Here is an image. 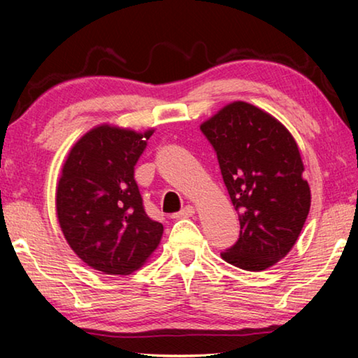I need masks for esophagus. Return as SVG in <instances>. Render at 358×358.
Wrapping results in <instances>:
<instances>
[{
    "mask_svg": "<svg viewBox=\"0 0 358 358\" xmlns=\"http://www.w3.org/2000/svg\"><path fill=\"white\" fill-rule=\"evenodd\" d=\"M196 213V208L192 207V205H186V207L180 211V213L173 215V217H189Z\"/></svg>",
    "mask_w": 358,
    "mask_h": 358,
    "instance_id": "esophagus-1",
    "label": "esophagus"
}]
</instances>
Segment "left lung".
Segmentation results:
<instances>
[{
	"mask_svg": "<svg viewBox=\"0 0 358 358\" xmlns=\"http://www.w3.org/2000/svg\"><path fill=\"white\" fill-rule=\"evenodd\" d=\"M201 129L238 211L240 238L221 257L241 270L270 268L292 250L310 213L299 145L280 120L245 101L224 106Z\"/></svg>",
	"mask_w": 358,
	"mask_h": 358,
	"instance_id": "1",
	"label": "left lung"
}]
</instances>
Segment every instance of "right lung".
Instances as JSON below:
<instances>
[{
  "label": "right lung",
  "instance_id": "1",
  "mask_svg": "<svg viewBox=\"0 0 358 358\" xmlns=\"http://www.w3.org/2000/svg\"><path fill=\"white\" fill-rule=\"evenodd\" d=\"M153 132L98 124L72 145L62 167L58 224L77 257L104 275H131L161 243L164 227L145 213L134 180Z\"/></svg>",
  "mask_w": 358,
  "mask_h": 358
}]
</instances>
